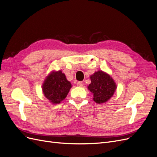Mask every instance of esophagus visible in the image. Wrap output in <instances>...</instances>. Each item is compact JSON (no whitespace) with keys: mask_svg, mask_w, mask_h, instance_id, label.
Instances as JSON below:
<instances>
[{"mask_svg":"<svg viewBox=\"0 0 157 157\" xmlns=\"http://www.w3.org/2000/svg\"><path fill=\"white\" fill-rule=\"evenodd\" d=\"M77 86L79 87H82L83 86V82L81 81H78L77 82Z\"/></svg>","mask_w":157,"mask_h":157,"instance_id":"obj_1","label":"esophagus"}]
</instances>
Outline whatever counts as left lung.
Segmentation results:
<instances>
[{"label":"left lung","mask_w":157,"mask_h":157,"mask_svg":"<svg viewBox=\"0 0 157 157\" xmlns=\"http://www.w3.org/2000/svg\"><path fill=\"white\" fill-rule=\"evenodd\" d=\"M91 84L88 86L93 94V99L97 103H103L108 101L115 92L116 84L113 79L101 71H98L90 77Z\"/></svg>","instance_id":"obj_1"}]
</instances>
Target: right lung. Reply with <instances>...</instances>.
I'll return each mask as SVG.
<instances>
[{"instance_id":"obj_1","label":"right lung","mask_w":157,"mask_h":157,"mask_svg":"<svg viewBox=\"0 0 157 157\" xmlns=\"http://www.w3.org/2000/svg\"><path fill=\"white\" fill-rule=\"evenodd\" d=\"M71 84L61 71L53 72L46 78L42 86L45 97L52 103H59L66 98Z\"/></svg>"}]
</instances>
